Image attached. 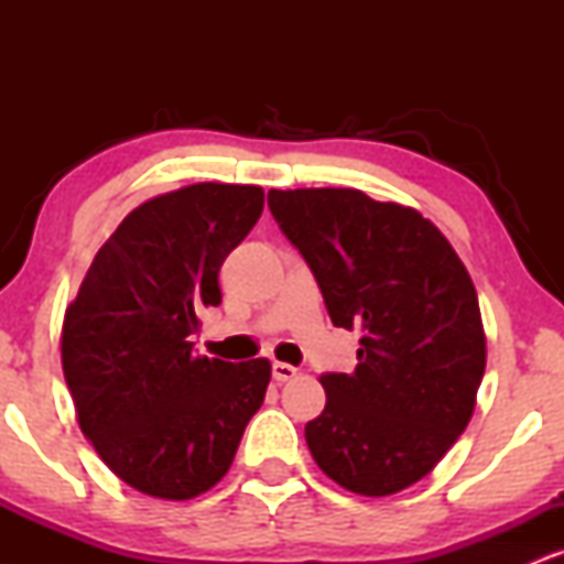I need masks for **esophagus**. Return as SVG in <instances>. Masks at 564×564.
Wrapping results in <instances>:
<instances>
[{
    "label": "esophagus",
    "instance_id": "1",
    "mask_svg": "<svg viewBox=\"0 0 564 564\" xmlns=\"http://www.w3.org/2000/svg\"><path fill=\"white\" fill-rule=\"evenodd\" d=\"M294 377H296V368L294 366L278 364V360H275V364H273V379L275 381H281V384H283V381H291Z\"/></svg>",
    "mask_w": 564,
    "mask_h": 564
}]
</instances>
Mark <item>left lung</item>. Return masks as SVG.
Returning <instances> with one entry per match:
<instances>
[{"label":"left lung","mask_w":564,"mask_h":564,"mask_svg":"<svg viewBox=\"0 0 564 564\" xmlns=\"http://www.w3.org/2000/svg\"><path fill=\"white\" fill-rule=\"evenodd\" d=\"M334 326L360 328L352 373L321 377L326 408L304 426L315 464L358 496H392L437 467L475 413L485 328L475 283L416 209L355 187L270 191Z\"/></svg>","instance_id":"8db88e82"}]
</instances>
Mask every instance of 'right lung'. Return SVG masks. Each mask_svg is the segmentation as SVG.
<instances>
[{
    "instance_id": "1",
    "label": "right lung",
    "mask_w": 564,
    "mask_h": 564,
    "mask_svg": "<svg viewBox=\"0 0 564 564\" xmlns=\"http://www.w3.org/2000/svg\"><path fill=\"white\" fill-rule=\"evenodd\" d=\"M260 185L196 183L148 198L100 246L66 307L61 360L76 422L119 480L187 501L228 475L268 392V358L193 355L219 268L262 215Z\"/></svg>"
}]
</instances>
